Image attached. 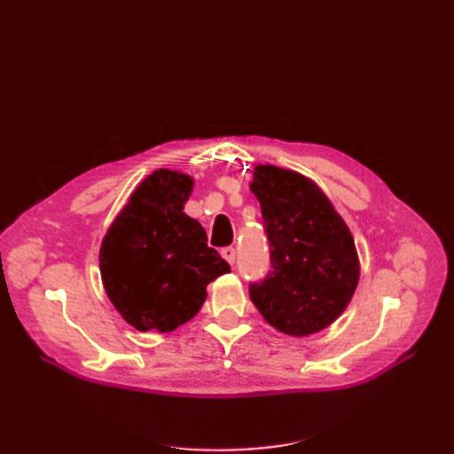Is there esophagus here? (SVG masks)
Listing matches in <instances>:
<instances>
[{"mask_svg":"<svg viewBox=\"0 0 454 454\" xmlns=\"http://www.w3.org/2000/svg\"><path fill=\"white\" fill-rule=\"evenodd\" d=\"M222 255H223V259L227 261V263L235 265V259H237V250L232 248V246H227V248H223V250H222Z\"/></svg>","mask_w":454,"mask_h":454,"instance_id":"34e87169","label":"esophagus"}]
</instances>
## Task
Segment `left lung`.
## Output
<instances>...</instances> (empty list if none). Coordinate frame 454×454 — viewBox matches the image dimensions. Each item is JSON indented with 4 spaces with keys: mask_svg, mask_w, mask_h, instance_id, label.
<instances>
[{
    "mask_svg": "<svg viewBox=\"0 0 454 454\" xmlns=\"http://www.w3.org/2000/svg\"><path fill=\"white\" fill-rule=\"evenodd\" d=\"M261 204L270 270L250 284V299L278 332H322L347 309L360 261L347 223L309 177L259 164L250 185Z\"/></svg>",
    "mask_w": 454,
    "mask_h": 454,
    "instance_id": "left-lung-1",
    "label": "left lung"
}]
</instances>
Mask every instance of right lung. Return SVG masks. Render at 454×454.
<instances>
[{"label":"right lung","mask_w":454,"mask_h":454,"mask_svg":"<svg viewBox=\"0 0 454 454\" xmlns=\"http://www.w3.org/2000/svg\"><path fill=\"white\" fill-rule=\"evenodd\" d=\"M193 180L160 168L136 187L100 248L114 307L140 332H174L200 310L206 286L231 267L197 219L184 212Z\"/></svg>","instance_id":"1"}]
</instances>
